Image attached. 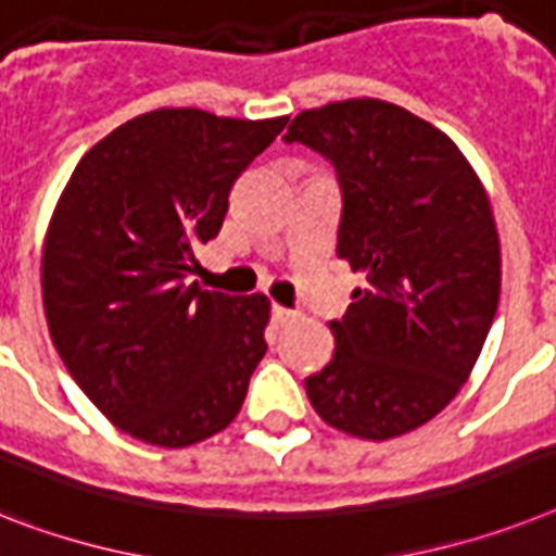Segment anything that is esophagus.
<instances>
[{"mask_svg": "<svg viewBox=\"0 0 556 556\" xmlns=\"http://www.w3.org/2000/svg\"><path fill=\"white\" fill-rule=\"evenodd\" d=\"M273 320H275V324H278V327H287L289 320H295V312L287 309V306L275 304L273 306Z\"/></svg>", "mask_w": 556, "mask_h": 556, "instance_id": "34e87169", "label": "esophagus"}]
</instances>
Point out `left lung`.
Segmentation results:
<instances>
[{
  "instance_id": "obj_1",
  "label": "left lung",
  "mask_w": 556,
  "mask_h": 556,
  "mask_svg": "<svg viewBox=\"0 0 556 556\" xmlns=\"http://www.w3.org/2000/svg\"><path fill=\"white\" fill-rule=\"evenodd\" d=\"M287 141L338 169V258L366 283L332 320V361L304 380L338 432L389 440L429 424L469 380L500 301L492 201L460 147L380 99L304 110Z\"/></svg>"
}]
</instances>
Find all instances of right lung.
<instances>
[{"label":"right lung","instance_id":"1","mask_svg":"<svg viewBox=\"0 0 556 556\" xmlns=\"http://www.w3.org/2000/svg\"><path fill=\"white\" fill-rule=\"evenodd\" d=\"M289 116L141 113L81 155L41 247L50 338L93 406L130 438L185 448L236 420L267 355L269 298L187 281L236 178Z\"/></svg>","mask_w":556,"mask_h":556}]
</instances>
